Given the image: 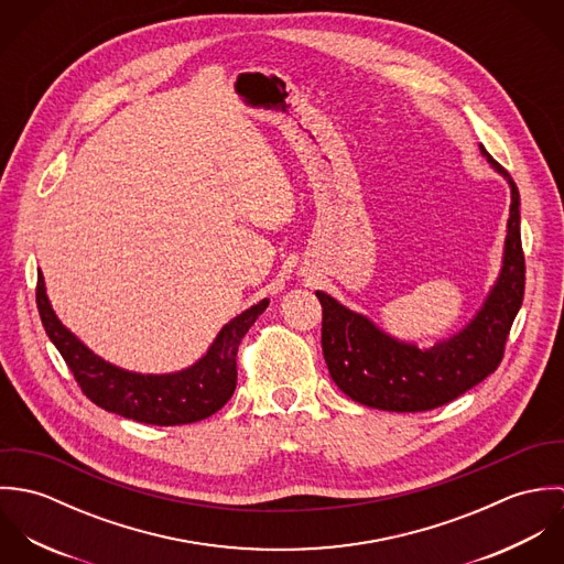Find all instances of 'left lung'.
Segmentation results:
<instances>
[{
  "mask_svg": "<svg viewBox=\"0 0 564 564\" xmlns=\"http://www.w3.org/2000/svg\"><path fill=\"white\" fill-rule=\"evenodd\" d=\"M480 152L510 186V217L499 275L469 323L430 347H419L317 291L323 308V356L332 380L354 402L391 412L432 410L480 384L501 362L525 286L521 202L510 173L482 145Z\"/></svg>",
  "mask_w": 564,
  "mask_h": 564,
  "instance_id": "1",
  "label": "left lung"
}]
</instances>
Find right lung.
Listing matches in <instances>:
<instances>
[{"mask_svg": "<svg viewBox=\"0 0 564 564\" xmlns=\"http://www.w3.org/2000/svg\"><path fill=\"white\" fill-rule=\"evenodd\" d=\"M36 306L50 340L69 365L82 393L99 408L152 425H182L202 421L221 410L237 389V351L242 336L267 311L260 300L226 323L206 354L191 367L171 373H139L117 367L58 319L39 271Z\"/></svg>", "mask_w": 564, "mask_h": 564, "instance_id": "1", "label": "right lung"}]
</instances>
